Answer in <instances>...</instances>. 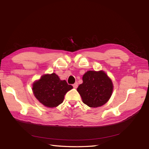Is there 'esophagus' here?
<instances>
[{
	"label": "esophagus",
	"instance_id": "obj_1",
	"mask_svg": "<svg viewBox=\"0 0 149 149\" xmlns=\"http://www.w3.org/2000/svg\"><path fill=\"white\" fill-rule=\"evenodd\" d=\"M77 86H78V83H75L74 84H73V87H74V88H77Z\"/></svg>",
	"mask_w": 149,
	"mask_h": 149
}]
</instances>
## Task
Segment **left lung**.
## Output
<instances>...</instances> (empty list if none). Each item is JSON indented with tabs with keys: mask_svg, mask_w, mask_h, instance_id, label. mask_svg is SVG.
Masks as SVG:
<instances>
[{
	"mask_svg": "<svg viewBox=\"0 0 149 149\" xmlns=\"http://www.w3.org/2000/svg\"><path fill=\"white\" fill-rule=\"evenodd\" d=\"M83 83L77 88L83 102L90 107L102 106L110 99L113 86L111 80L103 71H88Z\"/></svg>",
	"mask_w": 149,
	"mask_h": 149,
	"instance_id": "1",
	"label": "left lung"
}]
</instances>
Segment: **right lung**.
Returning a JSON list of instances; mask_svg holds the SVG:
<instances>
[{
  "mask_svg": "<svg viewBox=\"0 0 149 149\" xmlns=\"http://www.w3.org/2000/svg\"><path fill=\"white\" fill-rule=\"evenodd\" d=\"M65 80H60L54 73L44 75L33 85L34 96L43 105L49 107L58 106L63 102L65 95L72 89Z\"/></svg>",
  "mask_w": 149,
  "mask_h": 149,
  "instance_id": "1",
  "label": "right lung"
}]
</instances>
